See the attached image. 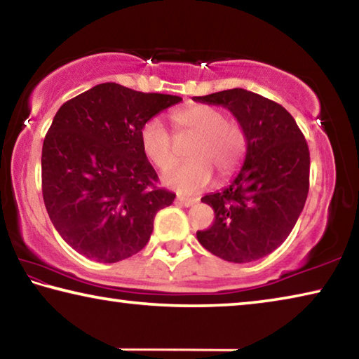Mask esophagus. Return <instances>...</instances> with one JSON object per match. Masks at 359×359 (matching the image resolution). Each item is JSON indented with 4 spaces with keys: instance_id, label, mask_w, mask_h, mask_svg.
<instances>
[{
    "instance_id": "obj_1",
    "label": "esophagus",
    "mask_w": 359,
    "mask_h": 359,
    "mask_svg": "<svg viewBox=\"0 0 359 359\" xmlns=\"http://www.w3.org/2000/svg\"><path fill=\"white\" fill-rule=\"evenodd\" d=\"M175 203H177L179 205H184V208H190V205L196 204V199H190V198L177 196V198H175Z\"/></svg>"
}]
</instances>
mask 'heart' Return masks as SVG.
Segmentation results:
<instances>
[{"mask_svg": "<svg viewBox=\"0 0 359 359\" xmlns=\"http://www.w3.org/2000/svg\"><path fill=\"white\" fill-rule=\"evenodd\" d=\"M182 137H193L185 155L190 161L165 175V184L180 193L194 194L212 182V172L228 179L244 161L247 136L241 123L226 118L220 107L190 104L171 115ZM141 147L145 156L160 169L168 171L177 163L174 136L160 118H150L141 130Z\"/></svg>", "mask_w": 359, "mask_h": 359, "instance_id": "heart-1", "label": "heart"}]
</instances>
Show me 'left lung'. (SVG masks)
I'll use <instances>...</instances> for the list:
<instances>
[{
    "instance_id": "8db88e82",
    "label": "left lung",
    "mask_w": 359,
    "mask_h": 359,
    "mask_svg": "<svg viewBox=\"0 0 359 359\" xmlns=\"http://www.w3.org/2000/svg\"><path fill=\"white\" fill-rule=\"evenodd\" d=\"M193 100L226 107L247 136L244 166L236 179L201 198L214 209L215 220L196 238L205 250L231 263L263 258L283 244L306 204L311 172L306 137L287 109L248 90Z\"/></svg>"
}]
</instances>
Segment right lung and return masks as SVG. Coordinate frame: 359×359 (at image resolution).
<instances>
[{
    "mask_svg": "<svg viewBox=\"0 0 359 359\" xmlns=\"http://www.w3.org/2000/svg\"><path fill=\"white\" fill-rule=\"evenodd\" d=\"M180 96L106 82L66 101L42 144V198L58 234L77 253L117 263L147 245L156 212L175 194L141 147V130Z\"/></svg>",
    "mask_w": 359,
    "mask_h": 359,
    "instance_id": "1",
    "label": "right lung"
}]
</instances>
